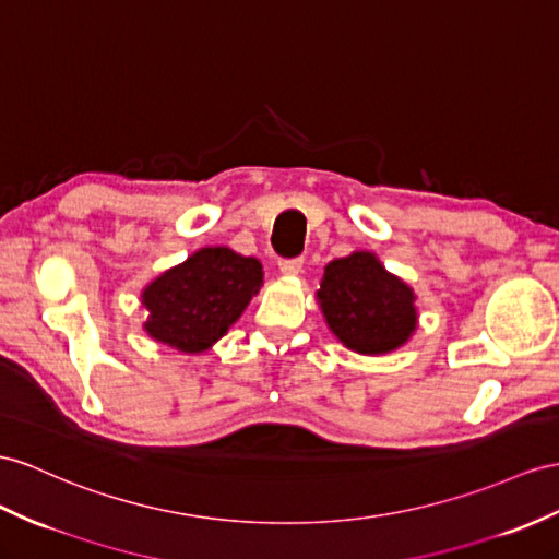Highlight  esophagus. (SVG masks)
Masks as SVG:
<instances>
[{
  "mask_svg": "<svg viewBox=\"0 0 559 559\" xmlns=\"http://www.w3.org/2000/svg\"><path fill=\"white\" fill-rule=\"evenodd\" d=\"M302 266H305L302 257H295V260H281L278 262V269H281L283 276H297L299 271H302Z\"/></svg>",
  "mask_w": 559,
  "mask_h": 559,
  "instance_id": "1",
  "label": "esophagus"
}]
</instances>
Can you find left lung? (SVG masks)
<instances>
[{"mask_svg": "<svg viewBox=\"0 0 559 559\" xmlns=\"http://www.w3.org/2000/svg\"><path fill=\"white\" fill-rule=\"evenodd\" d=\"M416 299L411 285L384 269L370 250L328 262L317 290L331 333L364 356H382L406 345L418 328Z\"/></svg>", "mask_w": 559, "mask_h": 559, "instance_id": "left-lung-1", "label": "left lung"}]
</instances>
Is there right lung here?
<instances>
[{
  "mask_svg": "<svg viewBox=\"0 0 559 559\" xmlns=\"http://www.w3.org/2000/svg\"><path fill=\"white\" fill-rule=\"evenodd\" d=\"M262 283L257 257L226 246L200 248L141 290L148 311L143 331L177 352L203 354L240 319Z\"/></svg>",
  "mask_w": 559,
  "mask_h": 559,
  "instance_id": "obj_1",
  "label": "right lung"
}]
</instances>
